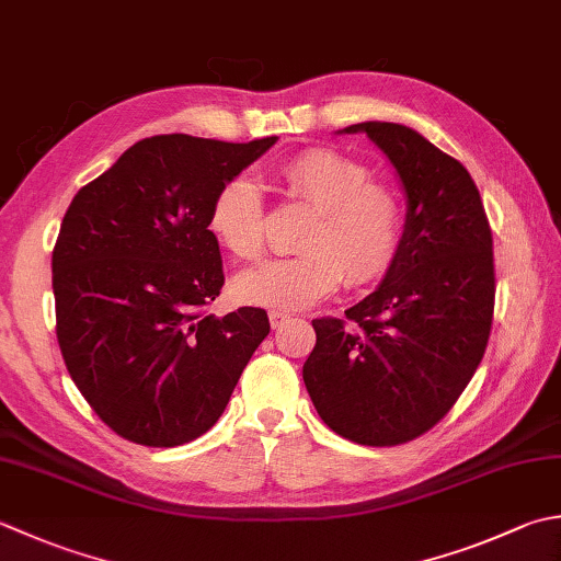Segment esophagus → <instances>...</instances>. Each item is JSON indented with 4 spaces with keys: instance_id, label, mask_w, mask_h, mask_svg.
Segmentation results:
<instances>
[{
    "instance_id": "1",
    "label": "esophagus",
    "mask_w": 561,
    "mask_h": 561,
    "mask_svg": "<svg viewBox=\"0 0 561 561\" xmlns=\"http://www.w3.org/2000/svg\"><path fill=\"white\" fill-rule=\"evenodd\" d=\"M287 321H291V313H287V311H270L272 328H282Z\"/></svg>"
}]
</instances>
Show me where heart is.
I'll return each instance as SVG.
<instances>
[{
    "label": "heart",
    "mask_w": 561,
    "mask_h": 561,
    "mask_svg": "<svg viewBox=\"0 0 561 561\" xmlns=\"http://www.w3.org/2000/svg\"><path fill=\"white\" fill-rule=\"evenodd\" d=\"M287 192L313 208L294 257L270 260L238 274L240 299L296 311L333 294L343 272L353 287L379 279L401 243L403 214L389 186L371 182L357 160L333 150H306L282 168ZM208 230L230 255L255 260L265 248V199L260 184L238 174L216 192Z\"/></svg>",
    "instance_id": "1"
}]
</instances>
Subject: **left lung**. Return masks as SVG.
I'll use <instances>...</instances> for the list:
<instances>
[{
    "label": "left lung",
    "mask_w": 561,
    "mask_h": 561,
    "mask_svg": "<svg viewBox=\"0 0 561 561\" xmlns=\"http://www.w3.org/2000/svg\"><path fill=\"white\" fill-rule=\"evenodd\" d=\"M405 196L401 243L379 287L345 325L316 318L304 383L323 423L371 447L409 443L443 419L474 377L493 318V240L462 162L419 130L365 121Z\"/></svg>",
    "instance_id": "left-lung-1"
}]
</instances>
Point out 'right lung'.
Here are the masks:
<instances>
[{
	"label": "right lung",
	"mask_w": 561,
	"mask_h": 561,
	"mask_svg": "<svg viewBox=\"0 0 561 561\" xmlns=\"http://www.w3.org/2000/svg\"><path fill=\"white\" fill-rule=\"evenodd\" d=\"M277 142L142 138L82 186L53 250L58 343L75 387L114 433L178 447L221 419L267 313H202L224 287L208 211Z\"/></svg>",
	"instance_id": "right-lung-1"
}]
</instances>
